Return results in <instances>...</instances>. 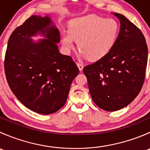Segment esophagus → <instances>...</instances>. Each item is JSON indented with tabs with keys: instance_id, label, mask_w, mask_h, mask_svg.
<instances>
[{
	"instance_id": "esophagus-1",
	"label": "esophagus",
	"mask_w": 150,
	"mask_h": 150,
	"mask_svg": "<svg viewBox=\"0 0 150 150\" xmlns=\"http://www.w3.org/2000/svg\"><path fill=\"white\" fill-rule=\"evenodd\" d=\"M77 66L78 67V68H79L80 71H82L83 69V65L80 62H77Z\"/></svg>"
}]
</instances>
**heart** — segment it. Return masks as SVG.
<instances>
[{
  "mask_svg": "<svg viewBox=\"0 0 150 150\" xmlns=\"http://www.w3.org/2000/svg\"><path fill=\"white\" fill-rule=\"evenodd\" d=\"M120 25L114 19L89 15L70 21L69 32L62 35V43L67 51L75 48V41L83 57L96 61L105 57L117 39Z\"/></svg>",
  "mask_w": 150,
  "mask_h": 150,
  "instance_id": "b5f03b06",
  "label": "heart"
}]
</instances>
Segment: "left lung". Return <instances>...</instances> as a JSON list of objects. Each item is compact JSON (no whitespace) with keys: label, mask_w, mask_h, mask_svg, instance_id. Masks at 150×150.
<instances>
[{"label":"left lung","mask_w":150,"mask_h":150,"mask_svg":"<svg viewBox=\"0 0 150 150\" xmlns=\"http://www.w3.org/2000/svg\"><path fill=\"white\" fill-rule=\"evenodd\" d=\"M113 14L120 22L115 44L105 57L83 68L92 99L110 112L124 108L138 96L148 59L147 45L141 30L122 14Z\"/></svg>","instance_id":"8db88e82"}]
</instances>
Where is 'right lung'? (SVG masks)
<instances>
[{"mask_svg":"<svg viewBox=\"0 0 150 150\" xmlns=\"http://www.w3.org/2000/svg\"><path fill=\"white\" fill-rule=\"evenodd\" d=\"M40 34L45 38L33 42ZM59 30L48 16L33 15L11 35L4 61L11 90L27 108L42 115L56 112L66 103L79 69L60 54Z\"/></svg>","mask_w":150,"mask_h":150,"instance_id":"1","label":"right lung"}]
</instances>
